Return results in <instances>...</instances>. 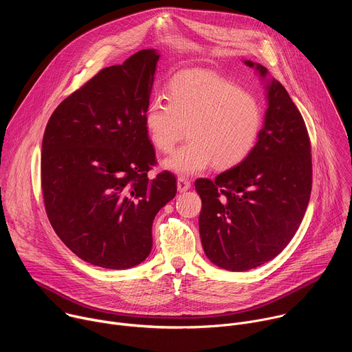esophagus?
<instances>
[{"label": "esophagus", "instance_id": "esophagus-1", "mask_svg": "<svg viewBox=\"0 0 352 352\" xmlns=\"http://www.w3.org/2000/svg\"><path fill=\"white\" fill-rule=\"evenodd\" d=\"M177 188H178L179 192H186L190 188V182L186 178L179 177L178 181H177Z\"/></svg>", "mask_w": 352, "mask_h": 352}]
</instances>
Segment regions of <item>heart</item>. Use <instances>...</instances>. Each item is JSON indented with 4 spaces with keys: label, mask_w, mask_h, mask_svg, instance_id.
Masks as SVG:
<instances>
[{
    "label": "heart",
    "mask_w": 352,
    "mask_h": 352,
    "mask_svg": "<svg viewBox=\"0 0 352 352\" xmlns=\"http://www.w3.org/2000/svg\"><path fill=\"white\" fill-rule=\"evenodd\" d=\"M258 100L234 82L206 71H186L167 86V103L156 97L143 114L146 135L162 153L178 140L188 142L163 162L178 175H195L210 167L228 170L243 162L262 129Z\"/></svg>",
    "instance_id": "obj_1"
}]
</instances>
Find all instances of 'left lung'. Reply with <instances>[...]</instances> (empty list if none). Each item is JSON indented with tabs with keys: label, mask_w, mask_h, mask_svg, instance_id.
<instances>
[{
	"label": "left lung",
	"mask_w": 352,
	"mask_h": 352,
	"mask_svg": "<svg viewBox=\"0 0 352 352\" xmlns=\"http://www.w3.org/2000/svg\"><path fill=\"white\" fill-rule=\"evenodd\" d=\"M265 83L267 110L258 142L238 166L213 181L199 178V232L209 261L245 272L274 259L295 235L312 189L311 142L284 86L245 60Z\"/></svg>",
	"instance_id": "left-lung-1"
}]
</instances>
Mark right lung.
<instances>
[{
	"label": "right lung",
	"instance_id": "1",
	"mask_svg": "<svg viewBox=\"0 0 352 352\" xmlns=\"http://www.w3.org/2000/svg\"><path fill=\"white\" fill-rule=\"evenodd\" d=\"M159 58L147 48L102 69L64 100L44 131L48 220L78 258L98 267L140 265L153 246L156 214L177 193L171 173L147 177L156 153L143 114Z\"/></svg>",
	"mask_w": 352,
	"mask_h": 352
}]
</instances>
